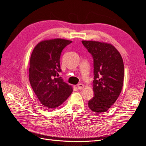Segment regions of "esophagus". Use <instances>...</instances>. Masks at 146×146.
I'll list each match as a JSON object with an SVG mask.
<instances>
[{"mask_svg": "<svg viewBox=\"0 0 146 146\" xmlns=\"http://www.w3.org/2000/svg\"><path fill=\"white\" fill-rule=\"evenodd\" d=\"M77 87H78V88L79 90H82L84 88V85L82 84H78L77 85Z\"/></svg>", "mask_w": 146, "mask_h": 146, "instance_id": "obj_1", "label": "esophagus"}]
</instances>
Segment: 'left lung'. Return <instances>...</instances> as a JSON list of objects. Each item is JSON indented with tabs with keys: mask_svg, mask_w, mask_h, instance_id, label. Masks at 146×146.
<instances>
[{
	"mask_svg": "<svg viewBox=\"0 0 146 146\" xmlns=\"http://www.w3.org/2000/svg\"><path fill=\"white\" fill-rule=\"evenodd\" d=\"M94 59V97L88 107L96 114L105 112L120 94L124 79V64L120 52L111 44L82 41Z\"/></svg>",
	"mask_w": 146,
	"mask_h": 146,
	"instance_id": "1",
	"label": "left lung"
}]
</instances>
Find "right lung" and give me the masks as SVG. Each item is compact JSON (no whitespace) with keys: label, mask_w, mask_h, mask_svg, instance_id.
<instances>
[{"label":"right lung","mask_w":146,"mask_h":146,"mask_svg":"<svg viewBox=\"0 0 146 146\" xmlns=\"http://www.w3.org/2000/svg\"><path fill=\"white\" fill-rule=\"evenodd\" d=\"M72 41L61 38L40 41L32 52L29 79L32 90L41 105L55 109L72 94L73 87L58 78L61 72L60 58L63 48Z\"/></svg>","instance_id":"1"}]
</instances>
